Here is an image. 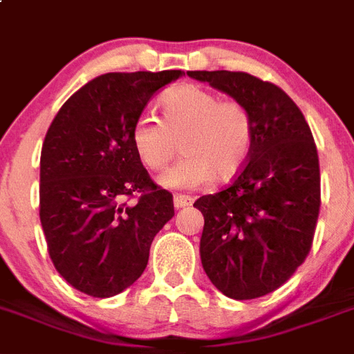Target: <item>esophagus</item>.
I'll return each instance as SVG.
<instances>
[{"mask_svg": "<svg viewBox=\"0 0 354 354\" xmlns=\"http://www.w3.org/2000/svg\"><path fill=\"white\" fill-rule=\"evenodd\" d=\"M192 203H194V199L190 198V196L176 194V196H174V198H173V205H174V208H176V210H180V208L190 207Z\"/></svg>", "mask_w": 354, "mask_h": 354, "instance_id": "1", "label": "esophagus"}]
</instances>
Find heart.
Segmentation results:
<instances>
[{"label":"heart","mask_w":354,"mask_h":354,"mask_svg":"<svg viewBox=\"0 0 354 354\" xmlns=\"http://www.w3.org/2000/svg\"><path fill=\"white\" fill-rule=\"evenodd\" d=\"M162 121L142 113L131 128V144L151 171H164L176 156L177 142L185 156L160 176L169 189H198L212 180L230 181L250 160L254 124L239 101H221L219 94L199 85H180L160 100Z\"/></svg>","instance_id":"b5f03b06"}]
</instances>
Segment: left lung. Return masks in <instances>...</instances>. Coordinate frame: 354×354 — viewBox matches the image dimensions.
<instances>
[{"mask_svg": "<svg viewBox=\"0 0 354 354\" xmlns=\"http://www.w3.org/2000/svg\"><path fill=\"white\" fill-rule=\"evenodd\" d=\"M250 110L254 144L230 187L201 196L199 253L212 283L232 299L276 290L305 262L321 207L317 147L305 115L274 84L233 71H189Z\"/></svg>", "mask_w": 354, "mask_h": 354, "instance_id": "8db88e82", "label": "left lung"}]
</instances>
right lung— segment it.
<instances>
[{
  "label": "right lung",
  "mask_w": 354,
  "mask_h": 354,
  "mask_svg": "<svg viewBox=\"0 0 354 354\" xmlns=\"http://www.w3.org/2000/svg\"><path fill=\"white\" fill-rule=\"evenodd\" d=\"M183 71L106 73L58 110L41 153V224L55 269L76 290L112 297L144 272L173 196L151 181L131 128L158 88ZM140 194L126 205L124 197Z\"/></svg>",
  "instance_id": "add662e5"
}]
</instances>
